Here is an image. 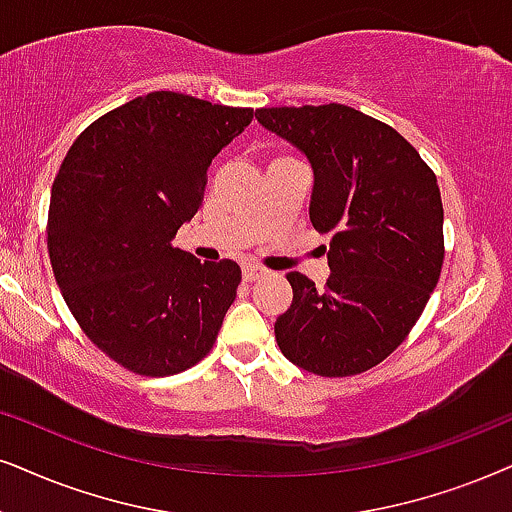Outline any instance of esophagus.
Segmentation results:
<instances>
[{
  "mask_svg": "<svg viewBox=\"0 0 512 512\" xmlns=\"http://www.w3.org/2000/svg\"><path fill=\"white\" fill-rule=\"evenodd\" d=\"M267 274H269L267 269L255 267V264H252V267H243V281H245V283L260 281V278H262V276H267Z\"/></svg>",
  "mask_w": 512,
  "mask_h": 512,
  "instance_id": "34e87169",
  "label": "esophagus"
}]
</instances>
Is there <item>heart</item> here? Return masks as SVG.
I'll return each mask as SVG.
<instances>
[{"instance_id":"obj_1","label":"heart","mask_w":512,"mask_h":512,"mask_svg":"<svg viewBox=\"0 0 512 512\" xmlns=\"http://www.w3.org/2000/svg\"><path fill=\"white\" fill-rule=\"evenodd\" d=\"M276 160H288V155H278V158Z\"/></svg>"}]
</instances>
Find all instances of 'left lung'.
I'll return each mask as SVG.
<instances>
[{
    "label": "left lung",
    "instance_id": "obj_1",
    "mask_svg": "<svg viewBox=\"0 0 512 512\" xmlns=\"http://www.w3.org/2000/svg\"><path fill=\"white\" fill-rule=\"evenodd\" d=\"M255 118L309 160V219L331 234L326 286L288 274L293 302L274 323L278 347L309 373H364L404 342L442 274L435 172L399 132L342 103L260 108Z\"/></svg>",
    "mask_w": 512,
    "mask_h": 512
}]
</instances>
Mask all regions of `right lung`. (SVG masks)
<instances>
[{"mask_svg":"<svg viewBox=\"0 0 512 512\" xmlns=\"http://www.w3.org/2000/svg\"><path fill=\"white\" fill-rule=\"evenodd\" d=\"M252 122L177 92L137 96L92 122L51 186L47 245L70 312L101 352L174 375L215 345L241 267L172 248L203 203L212 158Z\"/></svg>","mask_w":512,"mask_h":512,"instance_id":"obj_1","label":"right lung"}]
</instances>
